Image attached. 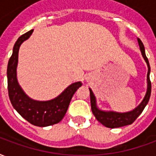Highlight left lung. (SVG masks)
<instances>
[{
  "mask_svg": "<svg viewBox=\"0 0 156 156\" xmlns=\"http://www.w3.org/2000/svg\"><path fill=\"white\" fill-rule=\"evenodd\" d=\"M138 42L140 45V48L141 53L143 55V58L146 62L148 66V73H147V83H148V88L146 94L144 96L143 101L141 102V104L137 108L134 109L133 111L128 112V113H115V112H104L99 110L97 107H96V100H95V97L91 89H89L90 91V102H91V109L93 114L97 119V120L99 121L103 125H105L108 128H119L123 127L125 125H129L134 123V120L137 119L140 115L142 111L144 110V107L149 102L150 97H151V82L150 79V73H151V68H150V64H149V61L148 58L145 55V51H144V47L143 45V42L141 41L140 38H138Z\"/></svg>",
  "mask_w": 156,
  "mask_h": 156,
  "instance_id": "8db88e82",
  "label": "left lung"
}]
</instances>
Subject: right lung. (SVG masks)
Segmentation results:
<instances>
[{
  "label": "right lung",
  "instance_id": "add662e5",
  "mask_svg": "<svg viewBox=\"0 0 156 156\" xmlns=\"http://www.w3.org/2000/svg\"><path fill=\"white\" fill-rule=\"evenodd\" d=\"M32 32L33 30H31L21 36L14 45L7 66V88L11 103L16 110L30 124L45 127L58 124L63 119L73 96L81 87L82 83H73L58 97L50 101H35L24 94L16 80L18 51L21 44L32 35Z\"/></svg>",
  "mask_w": 156,
  "mask_h": 156
}]
</instances>
